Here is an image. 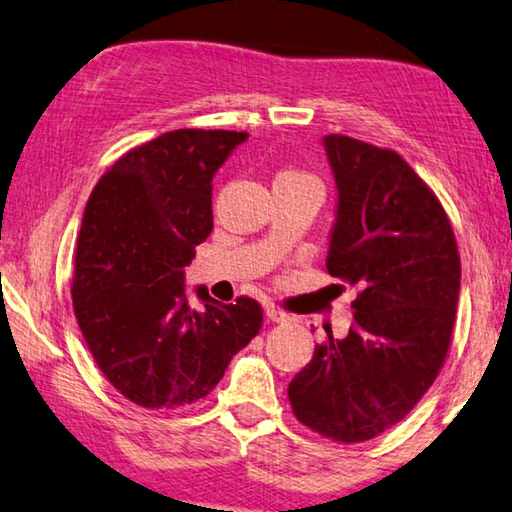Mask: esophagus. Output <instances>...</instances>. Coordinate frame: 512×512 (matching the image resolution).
<instances>
[{
  "label": "esophagus",
  "instance_id": "obj_1",
  "mask_svg": "<svg viewBox=\"0 0 512 512\" xmlns=\"http://www.w3.org/2000/svg\"><path fill=\"white\" fill-rule=\"evenodd\" d=\"M266 316H269V319L273 321V323H287V321H291L294 319V316H291L289 312H285V310H280V307H266Z\"/></svg>",
  "mask_w": 512,
  "mask_h": 512
}]
</instances>
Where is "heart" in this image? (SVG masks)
I'll return each mask as SVG.
<instances>
[{
  "mask_svg": "<svg viewBox=\"0 0 512 512\" xmlns=\"http://www.w3.org/2000/svg\"><path fill=\"white\" fill-rule=\"evenodd\" d=\"M280 175H303V173H296V170H285V173H280Z\"/></svg>",
  "mask_w": 512,
  "mask_h": 512,
  "instance_id": "b5f03b06",
  "label": "heart"
}]
</instances>
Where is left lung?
<instances>
[{
    "mask_svg": "<svg viewBox=\"0 0 512 512\" xmlns=\"http://www.w3.org/2000/svg\"><path fill=\"white\" fill-rule=\"evenodd\" d=\"M339 207L326 269L358 289L353 328L316 344L289 383L300 424L367 442L408 415L451 346L460 291L456 234L431 186L399 152L328 134Z\"/></svg>",
    "mask_w": 512,
    "mask_h": 512,
    "instance_id": "obj_1",
    "label": "left lung"
}]
</instances>
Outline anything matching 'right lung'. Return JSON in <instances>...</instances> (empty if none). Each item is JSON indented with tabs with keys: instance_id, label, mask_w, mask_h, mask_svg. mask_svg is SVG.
<instances>
[{
	"instance_id": "1",
	"label": "right lung",
	"mask_w": 512,
	"mask_h": 512,
	"mask_svg": "<svg viewBox=\"0 0 512 512\" xmlns=\"http://www.w3.org/2000/svg\"><path fill=\"white\" fill-rule=\"evenodd\" d=\"M246 132L175 129L125 152L88 198L72 262V307L104 378L136 405L196 403L259 328L262 305H223L184 266L214 227V173Z\"/></svg>"
}]
</instances>
